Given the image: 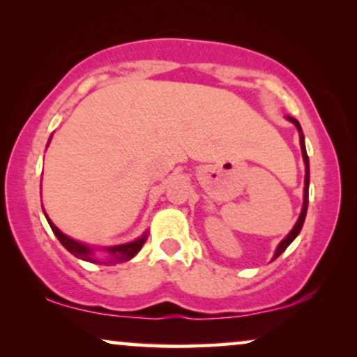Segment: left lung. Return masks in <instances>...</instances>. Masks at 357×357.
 I'll list each match as a JSON object with an SVG mask.
<instances>
[{
    "instance_id": "1",
    "label": "left lung",
    "mask_w": 357,
    "mask_h": 357,
    "mask_svg": "<svg viewBox=\"0 0 357 357\" xmlns=\"http://www.w3.org/2000/svg\"><path fill=\"white\" fill-rule=\"evenodd\" d=\"M289 121H291L294 126L297 127V130L301 132V149H302V156H303V161H305V188H303V206H302V212H301V217H298V220L296 223V227L292 228V231L289 234L286 238H284L281 243H279L278 250H275V255H274V259L278 258V256H281L284 251L289 245L292 243L294 238L298 235V231L302 230V225H303V220H305V215H307V207H308V181H310V169H308V156H307V150H305V144H303V134H302V127L301 123L297 122V119L294 117H287Z\"/></svg>"
}]
</instances>
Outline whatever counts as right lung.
Wrapping results in <instances>:
<instances>
[{"label":"right lung","mask_w":357,"mask_h":357,"mask_svg":"<svg viewBox=\"0 0 357 357\" xmlns=\"http://www.w3.org/2000/svg\"><path fill=\"white\" fill-rule=\"evenodd\" d=\"M45 217H47V215H45ZM47 220H49V218H47ZM49 225H50V228H52V231H54V234H55L56 238H59L60 243L63 245L65 248L68 250L71 255H75L76 258H79V259L89 261V263H98V259L94 258V253H93L94 250H91V248H89V246H86V245L79 243V241L71 240L70 236L63 235V234H61V231L59 230V228H56L50 220H49ZM146 236H149V235L144 234V235L140 236L139 240L132 241V243L117 245V246H109V248H104V250H106V253L109 255V263H112V264H114V263H122V261H129L130 258H134V256L140 251L142 246H144V243L146 241Z\"/></svg>","instance_id":"add662e5"}]
</instances>
